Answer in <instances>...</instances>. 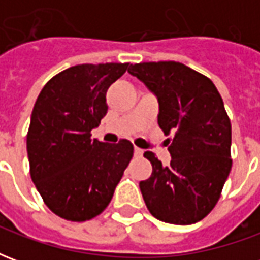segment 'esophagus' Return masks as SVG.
<instances>
[{
  "mask_svg": "<svg viewBox=\"0 0 260 260\" xmlns=\"http://www.w3.org/2000/svg\"><path fill=\"white\" fill-rule=\"evenodd\" d=\"M134 153H135L136 157H141L142 154H143V150H142V149H139V147H135V150H134Z\"/></svg>",
  "mask_w": 260,
  "mask_h": 260,
  "instance_id": "34e87169",
  "label": "esophagus"
}]
</instances>
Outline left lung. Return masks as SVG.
<instances>
[{"mask_svg": "<svg viewBox=\"0 0 260 260\" xmlns=\"http://www.w3.org/2000/svg\"><path fill=\"white\" fill-rule=\"evenodd\" d=\"M158 102L157 122L167 139L171 161L154 153L150 178L139 182L149 212L170 224L198 223L216 206L231 170V124L223 99L205 75L175 61L129 65Z\"/></svg>", "mask_w": 260, "mask_h": 260, "instance_id": "obj_1", "label": "left lung"}]
</instances>
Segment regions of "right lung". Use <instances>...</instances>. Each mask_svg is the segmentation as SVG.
<instances>
[{"label":"right lung","instance_id":"right-lung-1","mask_svg":"<svg viewBox=\"0 0 260 260\" xmlns=\"http://www.w3.org/2000/svg\"><path fill=\"white\" fill-rule=\"evenodd\" d=\"M128 65L71 67L48 80L35 103L26 138L31 181L48 209L65 220L100 214L134 156L126 139H90L107 114V89Z\"/></svg>","mask_w":260,"mask_h":260}]
</instances>
